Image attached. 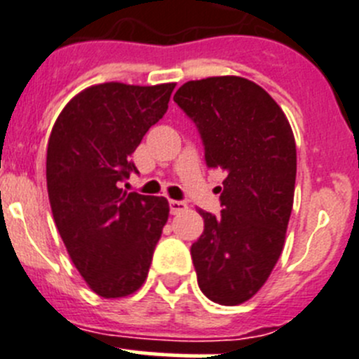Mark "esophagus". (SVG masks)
<instances>
[{
	"label": "esophagus",
	"instance_id": "esophagus-1",
	"mask_svg": "<svg viewBox=\"0 0 359 359\" xmlns=\"http://www.w3.org/2000/svg\"><path fill=\"white\" fill-rule=\"evenodd\" d=\"M187 208V205L184 201H177V200H170V212L173 213V215H177V213L184 212V210Z\"/></svg>",
	"mask_w": 359,
	"mask_h": 359
}]
</instances>
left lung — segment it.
<instances>
[{"instance_id":"obj_1","label":"left lung","mask_w":359,"mask_h":359,"mask_svg":"<svg viewBox=\"0 0 359 359\" xmlns=\"http://www.w3.org/2000/svg\"><path fill=\"white\" fill-rule=\"evenodd\" d=\"M173 100L196 123L210 170L226 172L220 217L198 210L205 229L191 247L210 300L238 306L273 273L285 247L295 193V137L283 109L241 76L187 81Z\"/></svg>"}]
</instances>
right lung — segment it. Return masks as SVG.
<instances>
[{
    "label": "right lung",
    "instance_id": "add662e5",
    "mask_svg": "<svg viewBox=\"0 0 359 359\" xmlns=\"http://www.w3.org/2000/svg\"><path fill=\"white\" fill-rule=\"evenodd\" d=\"M175 83L109 81L79 92L53 125L46 187L53 220L72 264L104 299L135 293L170 215L163 196L126 193L130 159L168 109Z\"/></svg>",
    "mask_w": 359,
    "mask_h": 359
}]
</instances>
